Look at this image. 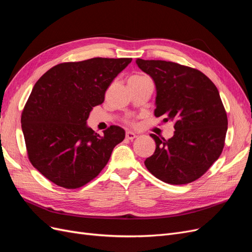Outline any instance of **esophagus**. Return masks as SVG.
Instances as JSON below:
<instances>
[{"mask_svg":"<svg viewBox=\"0 0 252 252\" xmlns=\"http://www.w3.org/2000/svg\"><path fill=\"white\" fill-rule=\"evenodd\" d=\"M136 137H137V135H136L135 133H133V132L127 131V132L126 133V138H127V139H129V140H133L134 138H136Z\"/></svg>","mask_w":252,"mask_h":252,"instance_id":"esophagus-1","label":"esophagus"}]
</instances>
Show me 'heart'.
<instances>
[{"instance_id":"heart-1","label":"heart","mask_w":252,"mask_h":252,"mask_svg":"<svg viewBox=\"0 0 252 252\" xmlns=\"http://www.w3.org/2000/svg\"><path fill=\"white\" fill-rule=\"evenodd\" d=\"M134 78H139V77H143V76H139V75H135V76H132Z\"/></svg>"}]
</instances>
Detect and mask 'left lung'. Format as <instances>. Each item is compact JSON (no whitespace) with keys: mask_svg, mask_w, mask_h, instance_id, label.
<instances>
[{"mask_svg":"<svg viewBox=\"0 0 252 252\" xmlns=\"http://www.w3.org/2000/svg\"><path fill=\"white\" fill-rule=\"evenodd\" d=\"M136 63L155 83L154 114L175 124L168 140L151 134L156 150L145 166L168 184L199 179L224 148L228 123L217 87L201 71L177 63L137 59Z\"/></svg>","mask_w":252,"mask_h":252,"instance_id":"8db88e82","label":"left lung"}]
</instances>
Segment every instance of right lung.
<instances>
[{
  "label": "right lung",
  "instance_id": "obj_1",
  "mask_svg": "<svg viewBox=\"0 0 252 252\" xmlns=\"http://www.w3.org/2000/svg\"><path fill=\"white\" fill-rule=\"evenodd\" d=\"M131 62L94 58L63 63L35 83L22 113V131L31 164L48 180L78 189L107 165L113 149L125 139V129L111 126L100 136L87 120Z\"/></svg>",
  "mask_w": 252,
  "mask_h": 252
}]
</instances>
